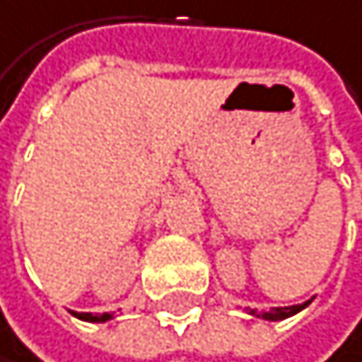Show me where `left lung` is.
<instances>
[{"label": "left lung", "instance_id": "1", "mask_svg": "<svg viewBox=\"0 0 362 362\" xmlns=\"http://www.w3.org/2000/svg\"><path fill=\"white\" fill-rule=\"evenodd\" d=\"M308 303H310V301L299 303V305H287V308H272V310H264V313H255V310H251V315L262 317V320H269V322H281V320H287V317H292V315H296L299 310H303V308H305Z\"/></svg>", "mask_w": 362, "mask_h": 362}]
</instances>
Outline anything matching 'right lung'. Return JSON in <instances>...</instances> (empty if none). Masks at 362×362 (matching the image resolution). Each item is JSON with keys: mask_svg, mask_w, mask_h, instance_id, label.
<instances>
[{"mask_svg": "<svg viewBox=\"0 0 362 362\" xmlns=\"http://www.w3.org/2000/svg\"><path fill=\"white\" fill-rule=\"evenodd\" d=\"M72 315H75V317H79V320H84V322H109L111 320V317H114V315H111V313H95V315H93V313H72Z\"/></svg>", "mask_w": 362, "mask_h": 362, "instance_id": "1", "label": "right lung"}]
</instances>
